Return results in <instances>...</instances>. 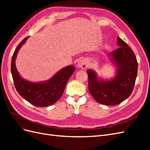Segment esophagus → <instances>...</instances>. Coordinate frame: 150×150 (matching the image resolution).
Wrapping results in <instances>:
<instances>
[{
    "instance_id": "34e87169",
    "label": "esophagus",
    "mask_w": 150,
    "mask_h": 150,
    "mask_svg": "<svg viewBox=\"0 0 150 150\" xmlns=\"http://www.w3.org/2000/svg\"><path fill=\"white\" fill-rule=\"evenodd\" d=\"M78 66L81 69H86L88 67V63L86 59H81L79 60L78 62Z\"/></svg>"
}]
</instances>
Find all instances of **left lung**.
<instances>
[{
	"instance_id": "1",
	"label": "left lung",
	"mask_w": 150,
	"mask_h": 150,
	"mask_svg": "<svg viewBox=\"0 0 150 150\" xmlns=\"http://www.w3.org/2000/svg\"><path fill=\"white\" fill-rule=\"evenodd\" d=\"M120 47L108 54L115 74L110 79L100 78L93 69L87 71L89 91L98 103L104 105H116L132 93L138 72V62L134 52L119 36Z\"/></svg>"
}]
</instances>
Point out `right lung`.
I'll list each match as a JSON object with an SVG mask.
<instances>
[{"mask_svg":"<svg viewBox=\"0 0 150 150\" xmlns=\"http://www.w3.org/2000/svg\"><path fill=\"white\" fill-rule=\"evenodd\" d=\"M29 37L18 45L12 57L11 72L16 90L22 97L33 105L45 107L56 103L64 92L68 79L75 71L74 65H69L59 70L51 78L40 82H33L22 78L16 66V59L21 47Z\"/></svg>","mask_w":150,"mask_h":150,"instance_id":"right-lung-1","label":"right lung"}]
</instances>
